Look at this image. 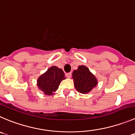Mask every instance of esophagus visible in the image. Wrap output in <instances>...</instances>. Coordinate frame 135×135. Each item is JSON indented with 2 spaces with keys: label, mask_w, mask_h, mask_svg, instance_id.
Here are the masks:
<instances>
[{
  "label": "esophagus",
  "mask_w": 135,
  "mask_h": 135,
  "mask_svg": "<svg viewBox=\"0 0 135 135\" xmlns=\"http://www.w3.org/2000/svg\"><path fill=\"white\" fill-rule=\"evenodd\" d=\"M66 76L68 78H70L71 77V73L70 72V73H68V74H66Z\"/></svg>",
  "instance_id": "34e87169"
}]
</instances>
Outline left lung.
<instances>
[{"label": "left lung", "instance_id": "1", "mask_svg": "<svg viewBox=\"0 0 135 135\" xmlns=\"http://www.w3.org/2000/svg\"><path fill=\"white\" fill-rule=\"evenodd\" d=\"M74 86L78 92L88 93L97 85V80L95 75L85 65H79L78 69L72 74Z\"/></svg>", "mask_w": 135, "mask_h": 135}]
</instances>
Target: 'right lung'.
<instances>
[{
  "mask_svg": "<svg viewBox=\"0 0 135 135\" xmlns=\"http://www.w3.org/2000/svg\"><path fill=\"white\" fill-rule=\"evenodd\" d=\"M65 79L63 70L56 66H52L38 78L37 85L45 95H52L58 89L61 81Z\"/></svg>",
  "mask_w": 135,
  "mask_h": 135,
  "instance_id": "right-lung-1",
  "label": "right lung"
}]
</instances>
